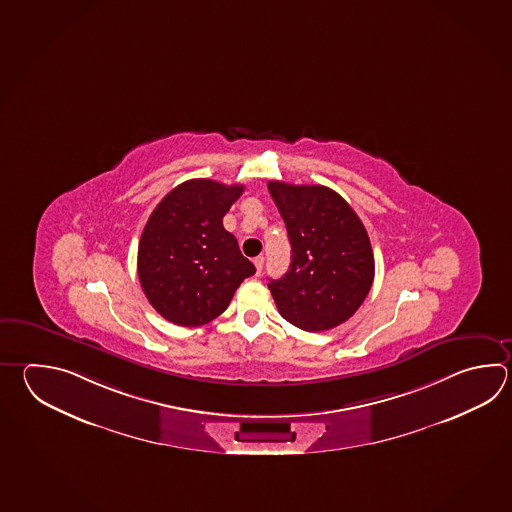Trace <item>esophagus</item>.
I'll return each instance as SVG.
<instances>
[{
	"label": "esophagus",
	"mask_w": 512,
	"mask_h": 512,
	"mask_svg": "<svg viewBox=\"0 0 512 512\" xmlns=\"http://www.w3.org/2000/svg\"><path fill=\"white\" fill-rule=\"evenodd\" d=\"M255 268H257V273H261L262 272V266H264V257H257V259H255Z\"/></svg>",
	"instance_id": "34e87169"
}]
</instances>
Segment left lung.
<instances>
[{"instance_id": "8db88e82", "label": "left lung", "mask_w": 512, "mask_h": 512, "mask_svg": "<svg viewBox=\"0 0 512 512\" xmlns=\"http://www.w3.org/2000/svg\"><path fill=\"white\" fill-rule=\"evenodd\" d=\"M268 189L292 244L290 270L268 282L277 310L306 332L345 323L374 282V253L363 222L326 186L272 180Z\"/></svg>"}]
</instances>
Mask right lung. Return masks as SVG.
<instances>
[{
    "instance_id": "right-lung-1",
    "label": "right lung",
    "mask_w": 512,
    "mask_h": 512,
    "mask_svg": "<svg viewBox=\"0 0 512 512\" xmlns=\"http://www.w3.org/2000/svg\"><path fill=\"white\" fill-rule=\"evenodd\" d=\"M244 186L193 178L171 189L147 220L138 244V279L169 323L202 326L228 308L255 273L222 219Z\"/></svg>"
}]
</instances>
